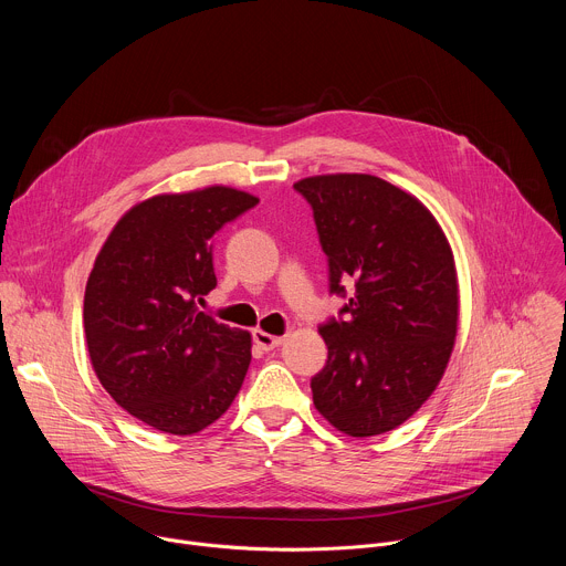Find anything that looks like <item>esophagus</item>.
<instances>
[{"instance_id": "1", "label": "esophagus", "mask_w": 566, "mask_h": 566, "mask_svg": "<svg viewBox=\"0 0 566 566\" xmlns=\"http://www.w3.org/2000/svg\"><path fill=\"white\" fill-rule=\"evenodd\" d=\"M253 340H255V345H258L260 349H264V352H271V349H275V347L282 345V338H280V336H271V334H266V332H262V329H255Z\"/></svg>"}]
</instances>
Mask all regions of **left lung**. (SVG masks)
Segmentation results:
<instances>
[{
	"label": "left lung",
	"instance_id": "left-lung-1",
	"mask_svg": "<svg viewBox=\"0 0 566 566\" xmlns=\"http://www.w3.org/2000/svg\"><path fill=\"white\" fill-rule=\"evenodd\" d=\"M313 208L329 291L349 302L319 325L329 358L311 378L313 406L349 437L406 423L437 389L457 338L452 249L432 212L371 175H322L293 186Z\"/></svg>",
	"mask_w": 566,
	"mask_h": 566
}]
</instances>
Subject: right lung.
Here are the masks:
<instances>
[{
    "label": "right lung",
    "mask_w": 566,
    "mask_h": 566,
    "mask_svg": "<svg viewBox=\"0 0 566 566\" xmlns=\"http://www.w3.org/2000/svg\"><path fill=\"white\" fill-rule=\"evenodd\" d=\"M260 199L226 186L156 195L127 210L103 244L85 291L94 371L138 421L195 434L234 400L251 334L199 311L217 286L212 234Z\"/></svg>",
    "instance_id": "1"
}]
</instances>
